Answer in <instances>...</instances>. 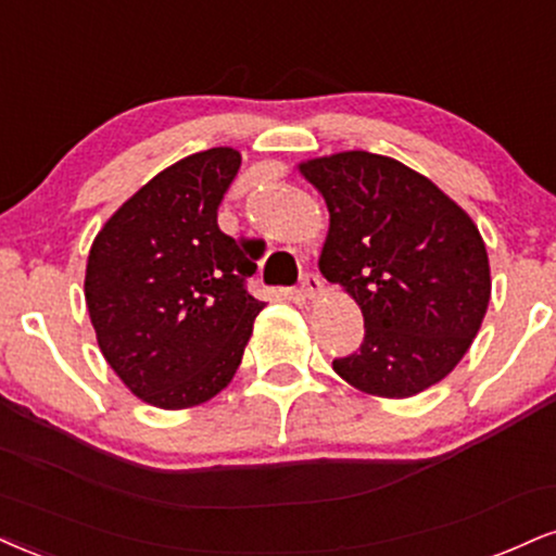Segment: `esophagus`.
Segmentation results:
<instances>
[{
    "instance_id": "obj_1",
    "label": "esophagus",
    "mask_w": 556,
    "mask_h": 556,
    "mask_svg": "<svg viewBox=\"0 0 556 556\" xmlns=\"http://www.w3.org/2000/svg\"><path fill=\"white\" fill-rule=\"evenodd\" d=\"M300 292H303L307 300H316L320 292H324V279H320L316 271H305L303 277H300Z\"/></svg>"
}]
</instances>
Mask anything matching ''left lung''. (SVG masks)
I'll return each instance as SVG.
<instances>
[{
	"label": "left lung",
	"mask_w": 556,
	"mask_h": 556,
	"mask_svg": "<svg viewBox=\"0 0 556 556\" xmlns=\"http://www.w3.org/2000/svg\"><path fill=\"white\" fill-rule=\"evenodd\" d=\"M329 206L318 269L359 305L365 337L333 370L357 391L409 399L469 352L492 295L479 227L422 173L350 150L298 165Z\"/></svg>",
	"instance_id": "obj_1"
}]
</instances>
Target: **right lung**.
I'll use <instances>...</instances> for the list:
<instances>
[{"mask_svg":"<svg viewBox=\"0 0 556 556\" xmlns=\"http://www.w3.org/2000/svg\"><path fill=\"white\" fill-rule=\"evenodd\" d=\"M238 168L232 147L178 160L92 240L85 303L98 346L134 396L157 409L217 396L264 307L245 290L258 256L217 225Z\"/></svg>","mask_w":556,"mask_h":556,"instance_id":"obj_1","label":"right lung"}]
</instances>
